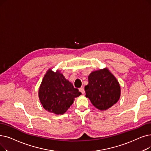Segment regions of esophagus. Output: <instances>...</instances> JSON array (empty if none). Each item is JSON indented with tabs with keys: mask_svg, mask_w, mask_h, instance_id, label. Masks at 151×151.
<instances>
[{
	"mask_svg": "<svg viewBox=\"0 0 151 151\" xmlns=\"http://www.w3.org/2000/svg\"><path fill=\"white\" fill-rule=\"evenodd\" d=\"M79 91L81 92V93L83 94H84V93H85V91H84V88H80V89H79Z\"/></svg>",
	"mask_w": 151,
	"mask_h": 151,
	"instance_id": "1",
	"label": "esophagus"
}]
</instances>
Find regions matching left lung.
I'll return each mask as SVG.
<instances>
[{"mask_svg": "<svg viewBox=\"0 0 151 151\" xmlns=\"http://www.w3.org/2000/svg\"><path fill=\"white\" fill-rule=\"evenodd\" d=\"M88 81L84 87L86 97L97 109L107 110L119 100L121 93L119 83L107 68L91 72Z\"/></svg>", "mask_w": 151, "mask_h": 151, "instance_id": "obj_1", "label": "left lung"}]
</instances>
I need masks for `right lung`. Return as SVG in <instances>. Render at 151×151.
I'll list each match as a JSON object with an SVG mask.
<instances>
[{
  "mask_svg": "<svg viewBox=\"0 0 151 151\" xmlns=\"http://www.w3.org/2000/svg\"><path fill=\"white\" fill-rule=\"evenodd\" d=\"M81 94L59 70L54 72L51 69L44 75L39 89V98L44 109L57 115L66 112L75 98Z\"/></svg>",
  "mask_w": 151,
  "mask_h": 151,
  "instance_id": "obj_1",
  "label": "right lung"
}]
</instances>
